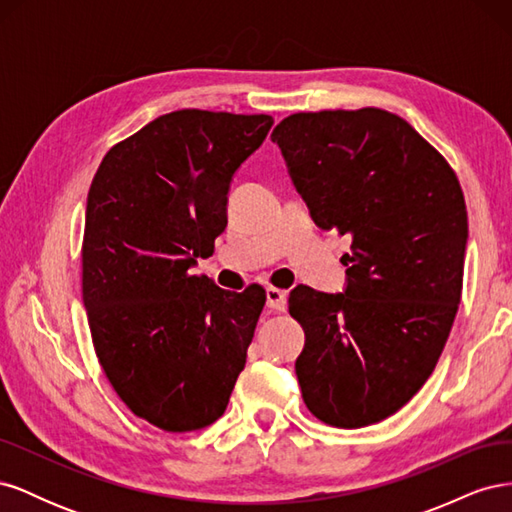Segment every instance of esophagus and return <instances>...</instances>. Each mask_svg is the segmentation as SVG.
<instances>
[{
    "mask_svg": "<svg viewBox=\"0 0 512 512\" xmlns=\"http://www.w3.org/2000/svg\"><path fill=\"white\" fill-rule=\"evenodd\" d=\"M267 305L271 309H275V312H284V309H286V290L269 286L267 288Z\"/></svg>",
    "mask_w": 512,
    "mask_h": 512,
    "instance_id": "esophagus-1",
    "label": "esophagus"
}]
</instances>
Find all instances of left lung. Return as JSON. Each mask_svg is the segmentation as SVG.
Segmentation results:
<instances>
[{"mask_svg": "<svg viewBox=\"0 0 512 512\" xmlns=\"http://www.w3.org/2000/svg\"><path fill=\"white\" fill-rule=\"evenodd\" d=\"M271 141L316 226L352 241L344 292H290L303 401L333 427L378 423L421 389L451 333L468 243L459 181L382 108L290 115Z\"/></svg>", "mask_w": 512, "mask_h": 512, "instance_id": "obj_1", "label": "left lung"}]
</instances>
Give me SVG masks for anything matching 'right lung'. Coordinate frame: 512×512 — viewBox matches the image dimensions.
I'll return each instance as SVG.
<instances>
[{
    "instance_id": "1",
    "label": "right lung",
    "mask_w": 512,
    "mask_h": 512,
    "mask_svg": "<svg viewBox=\"0 0 512 512\" xmlns=\"http://www.w3.org/2000/svg\"><path fill=\"white\" fill-rule=\"evenodd\" d=\"M269 115L183 108L106 153L91 181L83 303L108 382L136 416L196 431L224 414L267 294L192 275L228 218L239 166Z\"/></svg>"
}]
</instances>
